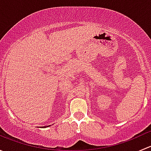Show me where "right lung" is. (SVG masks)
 Segmentation results:
<instances>
[{
  "label": "right lung",
  "mask_w": 151,
  "mask_h": 151,
  "mask_svg": "<svg viewBox=\"0 0 151 151\" xmlns=\"http://www.w3.org/2000/svg\"><path fill=\"white\" fill-rule=\"evenodd\" d=\"M48 126H50H50H43V127L44 128H47V127H48Z\"/></svg>",
  "instance_id": "obj_1"
}]
</instances>
